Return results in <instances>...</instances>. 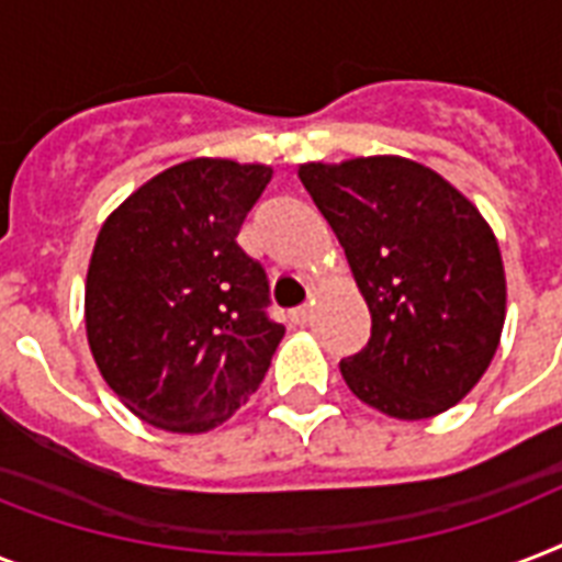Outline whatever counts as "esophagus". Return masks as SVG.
<instances>
[{
  "instance_id": "esophagus-1",
  "label": "esophagus",
  "mask_w": 562,
  "mask_h": 562,
  "mask_svg": "<svg viewBox=\"0 0 562 562\" xmlns=\"http://www.w3.org/2000/svg\"><path fill=\"white\" fill-rule=\"evenodd\" d=\"M289 317H291V324H306L308 317H312V308H308V306H297V308H291V312H289Z\"/></svg>"
}]
</instances>
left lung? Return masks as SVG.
<instances>
[{"instance_id": "left-lung-1", "label": "left lung", "mask_w": 562, "mask_h": 562, "mask_svg": "<svg viewBox=\"0 0 562 562\" xmlns=\"http://www.w3.org/2000/svg\"><path fill=\"white\" fill-rule=\"evenodd\" d=\"M370 308L368 347L341 361L361 402L396 419L443 414L479 384L505 326V265L481 212L405 157L300 166Z\"/></svg>"}]
</instances>
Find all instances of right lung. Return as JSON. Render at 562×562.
<instances>
[{"label": "right lung", "instance_id": "obj_1", "mask_svg": "<svg viewBox=\"0 0 562 562\" xmlns=\"http://www.w3.org/2000/svg\"><path fill=\"white\" fill-rule=\"evenodd\" d=\"M273 171L198 157L119 203L92 247L83 317L104 382L136 417L201 435L262 384L285 326L236 236Z\"/></svg>", "mask_w": 562, "mask_h": 562}]
</instances>
